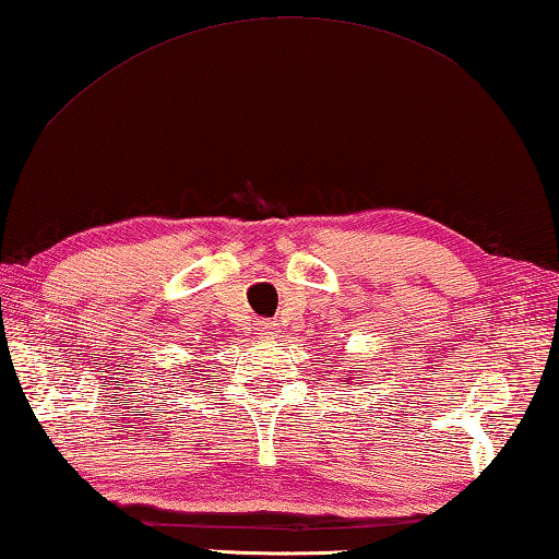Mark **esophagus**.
Segmentation results:
<instances>
[{"label":"esophagus","mask_w":559,"mask_h":559,"mask_svg":"<svg viewBox=\"0 0 559 559\" xmlns=\"http://www.w3.org/2000/svg\"><path fill=\"white\" fill-rule=\"evenodd\" d=\"M276 333H278L276 323H271V320H259L257 335H261V337H271V335H276Z\"/></svg>","instance_id":"esophagus-1"}]
</instances>
